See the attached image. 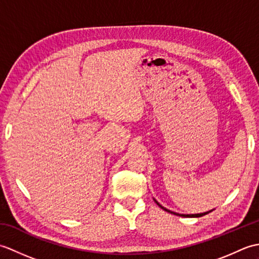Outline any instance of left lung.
<instances>
[{
	"instance_id": "obj_1",
	"label": "left lung",
	"mask_w": 259,
	"mask_h": 259,
	"mask_svg": "<svg viewBox=\"0 0 259 259\" xmlns=\"http://www.w3.org/2000/svg\"><path fill=\"white\" fill-rule=\"evenodd\" d=\"M155 201L157 202V205L160 207L161 209H163V210H166L167 212H170V213H174V214H177V216H180V217H189V218H198V217H201V216H205V214H207V213H209L210 211H212V210H209V211H206V212H200V213H190V214H186V213H178V212H175V211H171V210H169V209H167V208H164L163 206H161L160 203H159L156 199H155Z\"/></svg>"
}]
</instances>
